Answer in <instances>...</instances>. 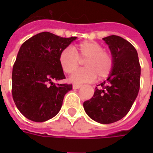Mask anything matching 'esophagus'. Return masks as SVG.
Masks as SVG:
<instances>
[{"instance_id": "1", "label": "esophagus", "mask_w": 153, "mask_h": 153, "mask_svg": "<svg viewBox=\"0 0 153 153\" xmlns=\"http://www.w3.org/2000/svg\"><path fill=\"white\" fill-rule=\"evenodd\" d=\"M79 88H81V85H80V84H73L74 89H79Z\"/></svg>"}]
</instances>
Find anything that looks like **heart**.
I'll return each mask as SVG.
<instances>
[{
    "label": "heart",
    "instance_id": "1",
    "mask_svg": "<svg viewBox=\"0 0 153 153\" xmlns=\"http://www.w3.org/2000/svg\"><path fill=\"white\" fill-rule=\"evenodd\" d=\"M103 47L93 41H84L73 48H65L59 56L61 69L67 74H72L79 67V60L85 59L84 69L74 74L70 81L75 83L92 82L98 76L106 79L111 73L114 60L111 54L103 51Z\"/></svg>",
    "mask_w": 153,
    "mask_h": 153
}]
</instances>
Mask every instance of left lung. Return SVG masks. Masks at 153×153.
<instances>
[{"label":"left lung","instance_id":"left-lung-1","mask_svg":"<svg viewBox=\"0 0 153 153\" xmlns=\"http://www.w3.org/2000/svg\"><path fill=\"white\" fill-rule=\"evenodd\" d=\"M111 52L114 65L106 81L95 88L93 97L83 102L90 118L101 124L121 120L138 96L141 67L138 52L128 41L116 35L103 38ZM98 86V85H97Z\"/></svg>","mask_w":153,"mask_h":153}]
</instances>
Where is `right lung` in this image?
<instances>
[{"label":"right lung","instance_id":"obj_1","mask_svg":"<svg viewBox=\"0 0 153 153\" xmlns=\"http://www.w3.org/2000/svg\"><path fill=\"white\" fill-rule=\"evenodd\" d=\"M76 38L42 32L22 44L13 66L12 96L27 119L44 122L60 111L72 84H56L52 80L65 79L59 56Z\"/></svg>","mask_w":153,"mask_h":153}]
</instances>
